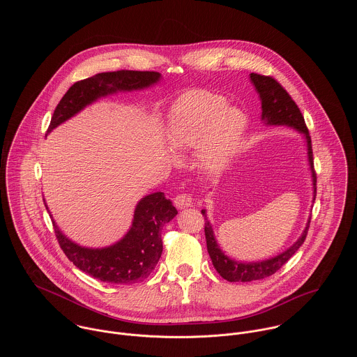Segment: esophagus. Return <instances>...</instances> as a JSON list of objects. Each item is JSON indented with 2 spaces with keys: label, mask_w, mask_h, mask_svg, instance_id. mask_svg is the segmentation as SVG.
I'll return each instance as SVG.
<instances>
[{
  "label": "esophagus",
  "mask_w": 357,
  "mask_h": 357,
  "mask_svg": "<svg viewBox=\"0 0 357 357\" xmlns=\"http://www.w3.org/2000/svg\"><path fill=\"white\" fill-rule=\"evenodd\" d=\"M174 204L178 207V208H185V207H190L192 204V198L188 195V194H180L174 198Z\"/></svg>",
  "instance_id": "1"
}]
</instances>
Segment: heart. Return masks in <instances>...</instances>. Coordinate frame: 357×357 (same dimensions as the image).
Here are the masks:
<instances>
[{
	"label": "heart",
	"mask_w": 357,
	"mask_h": 357,
	"mask_svg": "<svg viewBox=\"0 0 357 357\" xmlns=\"http://www.w3.org/2000/svg\"><path fill=\"white\" fill-rule=\"evenodd\" d=\"M248 128L246 114L228 105L227 99L208 91H190L173 107L167 142L176 150L198 147L206 170L221 172L235 153Z\"/></svg>",
	"instance_id": "heart-1"
}]
</instances>
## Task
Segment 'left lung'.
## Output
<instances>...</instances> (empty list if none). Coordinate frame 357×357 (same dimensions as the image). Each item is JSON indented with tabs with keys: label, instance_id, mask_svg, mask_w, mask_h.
Masks as SVG:
<instances>
[{
	"label": "left lung",
	"instance_id": "8db88e82",
	"mask_svg": "<svg viewBox=\"0 0 357 357\" xmlns=\"http://www.w3.org/2000/svg\"><path fill=\"white\" fill-rule=\"evenodd\" d=\"M250 81L259 96L261 100V121L268 126H287L293 128L297 132H300L306 143V156H307V165L310 170L312 177V190H313V198L314 202L316 198V173L313 170V153H312V144H310V136L306 128L304 116L297 107V104L291 99V96L283 89V86L275 81L272 77H265L252 73ZM204 220V235H206V245H207V253L211 258V262L215 268V271L228 282H252L259 280L264 278H268L273 275L276 271H279L293 255L301 248V245L305 241L310 217L306 222L305 228L301 234V236L284 252L279 253L275 257L262 259V261H236L231 257L225 255L220 245L217 243L213 227L210 221L206 218V210H202Z\"/></svg>",
	"mask_w": 357,
	"mask_h": 357
}]
</instances>
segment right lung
Wrapping results in <instances>:
<instances>
[{
    "label": "right lung",
    "mask_w": 357,
    "mask_h": 357,
    "mask_svg": "<svg viewBox=\"0 0 357 357\" xmlns=\"http://www.w3.org/2000/svg\"><path fill=\"white\" fill-rule=\"evenodd\" d=\"M160 78L162 75L155 71L121 70L78 81L57 104L48 133L102 98L147 89ZM45 206L48 208V204ZM176 214L177 208L163 192L146 195L136 204L132 225L125 236L105 248L81 246L67 238L53 218L52 222L61 250L77 268L105 283L132 284L147 279L155 269L163 249L162 228Z\"/></svg>",
    "instance_id": "right-lung-1"
}]
</instances>
